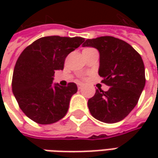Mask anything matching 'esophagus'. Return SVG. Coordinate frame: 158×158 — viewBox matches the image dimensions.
Listing matches in <instances>:
<instances>
[{
    "instance_id": "obj_1",
    "label": "esophagus",
    "mask_w": 158,
    "mask_h": 158,
    "mask_svg": "<svg viewBox=\"0 0 158 158\" xmlns=\"http://www.w3.org/2000/svg\"><path fill=\"white\" fill-rule=\"evenodd\" d=\"M77 87H78V89H81L82 88V83H78L77 84Z\"/></svg>"
}]
</instances>
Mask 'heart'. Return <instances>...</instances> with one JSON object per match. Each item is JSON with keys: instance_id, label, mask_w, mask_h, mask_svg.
Here are the masks:
<instances>
[{"instance_id": "1", "label": "heart", "mask_w": 158, "mask_h": 158, "mask_svg": "<svg viewBox=\"0 0 158 158\" xmlns=\"http://www.w3.org/2000/svg\"><path fill=\"white\" fill-rule=\"evenodd\" d=\"M86 49H89V48H86Z\"/></svg>"}]
</instances>
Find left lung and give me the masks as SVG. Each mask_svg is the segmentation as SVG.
I'll use <instances>...</instances> for the list:
<instances>
[{
    "label": "left lung",
    "mask_w": 158,
    "mask_h": 158,
    "mask_svg": "<svg viewBox=\"0 0 158 158\" xmlns=\"http://www.w3.org/2000/svg\"><path fill=\"white\" fill-rule=\"evenodd\" d=\"M82 46L98 50V75L102 82L110 86L107 91L96 89L88 101L89 112L105 123L122 120L136 106L145 86L143 59L128 43L111 36L86 40Z\"/></svg>",
    "instance_id": "1"
}]
</instances>
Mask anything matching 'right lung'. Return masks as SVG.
Masks as SVG:
<instances>
[{
  "instance_id": "right-lung-1",
  "label": "right lung",
  "mask_w": 158,
  "mask_h": 158,
  "mask_svg": "<svg viewBox=\"0 0 158 158\" xmlns=\"http://www.w3.org/2000/svg\"><path fill=\"white\" fill-rule=\"evenodd\" d=\"M84 41L83 38L49 36L28 46L15 63L12 91L23 113L36 123L52 124L66 115L75 82L52 85L55 71L64 69L65 59Z\"/></svg>"
}]
</instances>
